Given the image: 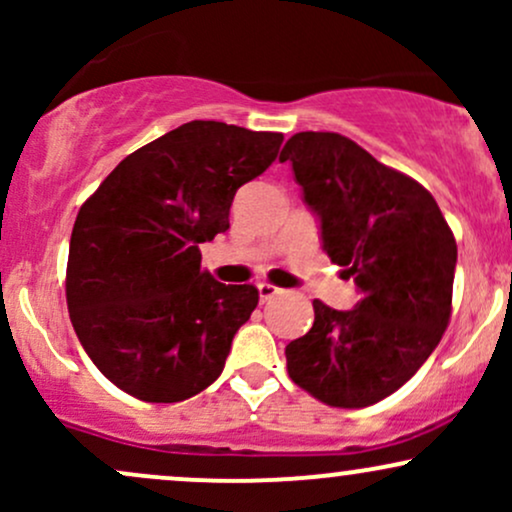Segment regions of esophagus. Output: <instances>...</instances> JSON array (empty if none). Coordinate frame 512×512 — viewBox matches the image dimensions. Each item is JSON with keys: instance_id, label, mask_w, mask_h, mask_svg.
Segmentation results:
<instances>
[{"instance_id": "1", "label": "esophagus", "mask_w": 512, "mask_h": 512, "mask_svg": "<svg viewBox=\"0 0 512 512\" xmlns=\"http://www.w3.org/2000/svg\"><path fill=\"white\" fill-rule=\"evenodd\" d=\"M257 291H260V301H262V303L272 301L274 296H279V293H281L279 286L267 284V281H262V284H257Z\"/></svg>"}]
</instances>
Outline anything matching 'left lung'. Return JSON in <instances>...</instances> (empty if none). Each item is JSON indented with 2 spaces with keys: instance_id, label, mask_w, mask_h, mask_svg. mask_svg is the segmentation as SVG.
Here are the masks:
<instances>
[{
  "instance_id": "left-lung-1",
  "label": "left lung",
  "mask_w": 512,
  "mask_h": 512,
  "mask_svg": "<svg viewBox=\"0 0 512 512\" xmlns=\"http://www.w3.org/2000/svg\"><path fill=\"white\" fill-rule=\"evenodd\" d=\"M279 161L320 219L322 250L361 293L354 310L313 301V327L286 346V368L330 407H370L424 366L448 327L455 236L424 185L342 134H293Z\"/></svg>"
}]
</instances>
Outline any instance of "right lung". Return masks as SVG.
I'll list each match as a JSON object with an SVG mask.
<instances>
[{
  "label": "right lung",
  "mask_w": 512,
  "mask_h": 512,
  "mask_svg": "<svg viewBox=\"0 0 512 512\" xmlns=\"http://www.w3.org/2000/svg\"><path fill=\"white\" fill-rule=\"evenodd\" d=\"M284 134L192 120L142 146L81 204L67 308L110 383L142 402H182L221 375L260 293L202 269L199 243L231 228L238 187L272 166Z\"/></svg>",
  "instance_id": "add662e5"
}]
</instances>
